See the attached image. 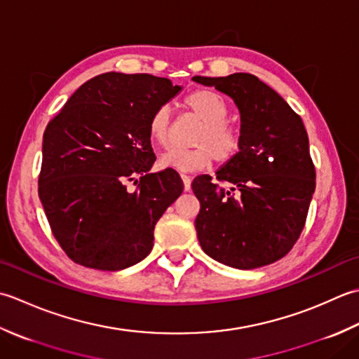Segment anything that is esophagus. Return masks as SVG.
Here are the masks:
<instances>
[{
  "instance_id": "obj_1",
  "label": "esophagus",
  "mask_w": 359,
  "mask_h": 359,
  "mask_svg": "<svg viewBox=\"0 0 359 359\" xmlns=\"http://www.w3.org/2000/svg\"><path fill=\"white\" fill-rule=\"evenodd\" d=\"M181 180H182V182H184V190H186V192H189V190H190V182H192V178H190L187 173H181Z\"/></svg>"
}]
</instances>
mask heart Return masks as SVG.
Returning <instances> with one entry per match:
<instances>
[{"label": "heart", "instance_id": "obj_1", "mask_svg": "<svg viewBox=\"0 0 359 359\" xmlns=\"http://www.w3.org/2000/svg\"><path fill=\"white\" fill-rule=\"evenodd\" d=\"M184 105L203 121L194 149H172L159 156L161 169L195 172L212 164V161L232 159L240 149V131L226 121L228 104L220 94L210 90H196L184 99ZM149 135L155 144L165 147L170 142V109L159 107L149 121Z\"/></svg>", "mask_w": 359, "mask_h": 359}]
</instances>
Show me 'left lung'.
I'll return each mask as SVG.
<instances>
[{
	"label": "left lung",
	"instance_id": "left-lung-1",
	"mask_svg": "<svg viewBox=\"0 0 359 359\" xmlns=\"http://www.w3.org/2000/svg\"><path fill=\"white\" fill-rule=\"evenodd\" d=\"M229 96L240 113V149L217 173L200 175L195 229L209 257L237 269L269 265L301 236L316 187L309 135L302 119L259 77H192Z\"/></svg>",
	"mask_w": 359,
	"mask_h": 359
}]
</instances>
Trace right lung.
<instances>
[{
    "label": "right lung",
    "instance_id": "1",
    "mask_svg": "<svg viewBox=\"0 0 359 359\" xmlns=\"http://www.w3.org/2000/svg\"><path fill=\"white\" fill-rule=\"evenodd\" d=\"M181 90L164 77L105 72L48 123L39 196L54 237L79 265L119 271L150 254L156 222L184 186L173 169L150 173L149 121ZM127 180L140 184L133 193Z\"/></svg>",
    "mask_w": 359,
    "mask_h": 359
}]
</instances>
